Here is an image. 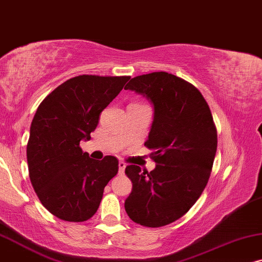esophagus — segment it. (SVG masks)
<instances>
[{
    "label": "esophagus",
    "mask_w": 262,
    "mask_h": 262,
    "mask_svg": "<svg viewBox=\"0 0 262 262\" xmlns=\"http://www.w3.org/2000/svg\"><path fill=\"white\" fill-rule=\"evenodd\" d=\"M124 169H125V163L122 162V160H121V162L118 163V172H120L122 175V173L124 172Z\"/></svg>",
    "instance_id": "obj_1"
}]
</instances>
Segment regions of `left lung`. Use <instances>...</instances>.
<instances>
[{"mask_svg": "<svg viewBox=\"0 0 262 262\" xmlns=\"http://www.w3.org/2000/svg\"><path fill=\"white\" fill-rule=\"evenodd\" d=\"M125 90L147 97L155 118L145 146L156 169L127 165L133 183L124 208L132 221L160 228L183 217L200 198L217 152V128L196 87L165 72L135 76Z\"/></svg>", "mask_w": 262, "mask_h": 262, "instance_id": "1", "label": "left lung"}]
</instances>
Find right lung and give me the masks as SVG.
Listing matches in <instances>:
<instances>
[{
    "mask_svg": "<svg viewBox=\"0 0 262 262\" xmlns=\"http://www.w3.org/2000/svg\"><path fill=\"white\" fill-rule=\"evenodd\" d=\"M129 79L74 76L38 106L27 142L29 175L41 205L55 217L74 223L89 221L98 210L104 188L117 175L116 157L90 158L80 141L90 140L100 113Z\"/></svg>",
    "mask_w": 262,
    "mask_h": 262,
    "instance_id": "1",
    "label": "right lung"
}]
</instances>
